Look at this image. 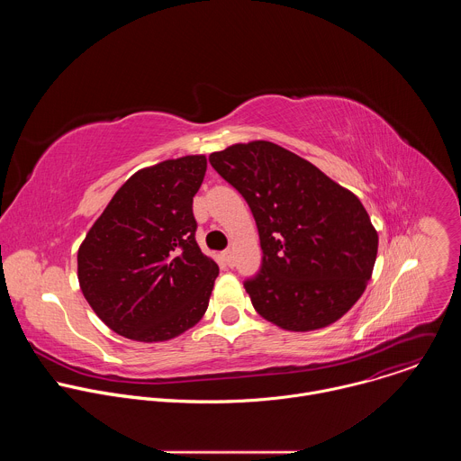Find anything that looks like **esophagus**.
I'll use <instances>...</instances> for the list:
<instances>
[{
  "label": "esophagus",
  "mask_w": 461,
  "mask_h": 461,
  "mask_svg": "<svg viewBox=\"0 0 461 461\" xmlns=\"http://www.w3.org/2000/svg\"><path fill=\"white\" fill-rule=\"evenodd\" d=\"M222 258L228 267H233V249H224L222 251Z\"/></svg>",
  "instance_id": "34e87169"
}]
</instances>
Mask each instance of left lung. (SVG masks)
<instances>
[{"label": "left lung", "instance_id": "left-lung-1", "mask_svg": "<svg viewBox=\"0 0 461 461\" xmlns=\"http://www.w3.org/2000/svg\"><path fill=\"white\" fill-rule=\"evenodd\" d=\"M248 203L262 262L244 281L253 308L292 332L332 324L361 297L377 233L357 196L308 160L265 140L210 155Z\"/></svg>", "mask_w": 461, "mask_h": 461}]
</instances>
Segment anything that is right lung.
<instances>
[{"instance_id":"right-lung-1","label":"right lung","mask_w":461,"mask_h":461,"mask_svg":"<svg viewBox=\"0 0 461 461\" xmlns=\"http://www.w3.org/2000/svg\"><path fill=\"white\" fill-rule=\"evenodd\" d=\"M206 166L204 155H189L140 169L78 249L84 297L127 339H173L208 308L219 267L196 244L193 217Z\"/></svg>"}]
</instances>
